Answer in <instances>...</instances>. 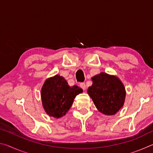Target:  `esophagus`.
Here are the masks:
<instances>
[{
	"mask_svg": "<svg viewBox=\"0 0 153 153\" xmlns=\"http://www.w3.org/2000/svg\"><path fill=\"white\" fill-rule=\"evenodd\" d=\"M80 87H81L84 90H85L86 88V84H85V83H81V84H80Z\"/></svg>",
	"mask_w": 153,
	"mask_h": 153,
	"instance_id": "34e87169",
	"label": "esophagus"
}]
</instances>
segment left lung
I'll return each mask as SVG.
<instances>
[{
    "mask_svg": "<svg viewBox=\"0 0 153 153\" xmlns=\"http://www.w3.org/2000/svg\"><path fill=\"white\" fill-rule=\"evenodd\" d=\"M92 80L88 94L96 107L104 115H115L125 102L126 93L123 83L117 76L104 72L92 77Z\"/></svg>",
    "mask_w": 153,
    "mask_h": 153,
    "instance_id": "1",
    "label": "left lung"
}]
</instances>
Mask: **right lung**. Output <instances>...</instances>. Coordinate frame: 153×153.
Segmentation results:
<instances>
[{"label": "right lung", "mask_w": 153, "mask_h": 153, "mask_svg": "<svg viewBox=\"0 0 153 153\" xmlns=\"http://www.w3.org/2000/svg\"><path fill=\"white\" fill-rule=\"evenodd\" d=\"M82 92L77 86H69L63 77L56 75L44 83L41 90L42 106L49 116L60 118L71 108L75 97Z\"/></svg>", "instance_id": "right-lung-1"}]
</instances>
